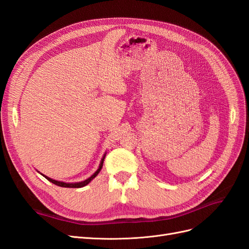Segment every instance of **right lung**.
Instances as JSON below:
<instances>
[{
	"label": "right lung",
	"mask_w": 249,
	"mask_h": 249,
	"mask_svg": "<svg viewBox=\"0 0 249 249\" xmlns=\"http://www.w3.org/2000/svg\"><path fill=\"white\" fill-rule=\"evenodd\" d=\"M105 157H106V154H105V155H104V157L102 158L101 163H100V166H99V168H97V170L93 173V175H92L91 177H90V178H88L87 179H85V180H82V182H79V183H64V182H60V180L53 179V178H49V177H47V176L42 175V173H41V176H43V177L46 178L48 180H50L51 183L55 184V185H57V186H60V187H64V188H81V187H84V186H86L87 184H89L90 182H91V180H92V179H93L97 175H99L100 171H101V169H102V167H103V164H104Z\"/></svg>",
	"instance_id": "1"
}]
</instances>
